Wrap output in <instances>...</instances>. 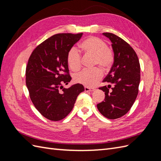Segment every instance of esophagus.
Instances as JSON below:
<instances>
[{
  "label": "esophagus",
  "instance_id": "esophagus-1",
  "mask_svg": "<svg viewBox=\"0 0 161 161\" xmlns=\"http://www.w3.org/2000/svg\"><path fill=\"white\" fill-rule=\"evenodd\" d=\"M93 91H95V89H93V88H89V87H88V86L85 87V92H92Z\"/></svg>",
  "mask_w": 161,
  "mask_h": 161
}]
</instances>
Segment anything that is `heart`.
Masks as SVG:
<instances>
[{"mask_svg":"<svg viewBox=\"0 0 161 161\" xmlns=\"http://www.w3.org/2000/svg\"><path fill=\"white\" fill-rule=\"evenodd\" d=\"M80 46L86 53L95 56V65H99L103 69L108 70L113 64L114 53L108 48V44L101 39L96 37H89L82 42ZM67 63L73 71H76L80 68L81 56L75 47H71L68 52ZM102 75L103 74L99 68L85 69L75 75L74 80L77 83L91 87L101 80Z\"/></svg>","mask_w":161,"mask_h":161,"instance_id":"b5f03b06","label":"heart"}]
</instances>
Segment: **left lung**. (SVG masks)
Returning <instances> with one entry per match:
<instances>
[{
    "instance_id": "left-lung-1",
    "label": "left lung",
    "mask_w": 161,
    "mask_h": 161,
    "mask_svg": "<svg viewBox=\"0 0 161 161\" xmlns=\"http://www.w3.org/2000/svg\"><path fill=\"white\" fill-rule=\"evenodd\" d=\"M103 35L112 43L114 61L103 80L109 85L99 88L105 92V99L97 107L105 118L114 119L127 114L137 97L140 66L137 54L127 42L114 33Z\"/></svg>"
}]
</instances>
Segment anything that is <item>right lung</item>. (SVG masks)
I'll return each mask as SVG.
<instances>
[{"mask_svg":"<svg viewBox=\"0 0 161 161\" xmlns=\"http://www.w3.org/2000/svg\"><path fill=\"white\" fill-rule=\"evenodd\" d=\"M82 33H58L49 37L34 50L26 68V85L37 111L51 121H59L70 114L78 95L85 91L81 84L69 89L71 80L67 54Z\"/></svg>","mask_w":161,"mask_h":161,"instance_id":"add662e5","label":"right lung"}]
</instances>
